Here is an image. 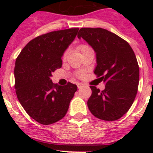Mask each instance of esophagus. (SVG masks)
Here are the masks:
<instances>
[{"instance_id":"esophagus-1","label":"esophagus","mask_w":153,"mask_h":153,"mask_svg":"<svg viewBox=\"0 0 153 153\" xmlns=\"http://www.w3.org/2000/svg\"><path fill=\"white\" fill-rule=\"evenodd\" d=\"M83 86V83H77V87H78V89L82 88Z\"/></svg>"}]
</instances>
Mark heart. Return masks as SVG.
Returning <instances> with one entry per match:
<instances>
[{
    "instance_id": "heart-1",
    "label": "heart",
    "mask_w": 153,
    "mask_h": 153,
    "mask_svg": "<svg viewBox=\"0 0 153 153\" xmlns=\"http://www.w3.org/2000/svg\"><path fill=\"white\" fill-rule=\"evenodd\" d=\"M88 47H89V46H87V45H81L80 47H79V50H80V51H82L83 50L86 49V48H88ZM67 54H68V51H67L66 52L64 53H63V59H66V58H67Z\"/></svg>"
}]
</instances>
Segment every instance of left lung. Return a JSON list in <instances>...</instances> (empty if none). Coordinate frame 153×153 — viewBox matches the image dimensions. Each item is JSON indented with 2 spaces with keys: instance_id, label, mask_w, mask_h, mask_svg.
Segmentation results:
<instances>
[{
  "instance_id": "obj_1",
  "label": "left lung",
  "mask_w": 153,
  "mask_h": 153,
  "mask_svg": "<svg viewBox=\"0 0 153 153\" xmlns=\"http://www.w3.org/2000/svg\"><path fill=\"white\" fill-rule=\"evenodd\" d=\"M96 53L94 74L103 80L105 90L90 86V111L106 121L120 119L134 102L140 81V68L132 47L123 39L102 28H81L77 34Z\"/></svg>"
}]
</instances>
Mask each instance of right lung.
<instances>
[{"instance_id":"right-lung-1","label":"right lung","mask_w":153,"mask_h":153,"mask_svg":"<svg viewBox=\"0 0 153 153\" xmlns=\"http://www.w3.org/2000/svg\"><path fill=\"white\" fill-rule=\"evenodd\" d=\"M79 28L61 30L36 36L17 56L14 68L16 94L31 118L43 125L64 117L77 90L76 85L53 83L52 73L62 67L65 51L75 39Z\"/></svg>"}]
</instances>
